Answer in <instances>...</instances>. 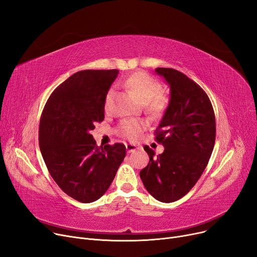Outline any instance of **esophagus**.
<instances>
[{"label": "esophagus", "instance_id": "1", "mask_svg": "<svg viewBox=\"0 0 257 257\" xmlns=\"http://www.w3.org/2000/svg\"><path fill=\"white\" fill-rule=\"evenodd\" d=\"M126 149H127V152L128 153H131L133 151H137L139 149H141L140 146H137V145H132V144H128L126 145Z\"/></svg>", "mask_w": 257, "mask_h": 257}]
</instances>
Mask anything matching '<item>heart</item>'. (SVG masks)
Returning a JSON list of instances; mask_svg holds the SVG:
<instances>
[{
	"label": "heart",
	"mask_w": 257,
	"mask_h": 257,
	"mask_svg": "<svg viewBox=\"0 0 257 257\" xmlns=\"http://www.w3.org/2000/svg\"><path fill=\"white\" fill-rule=\"evenodd\" d=\"M123 84L133 91V93L144 103L146 104L147 110L151 114H158L164 110L167 103V99L163 93L159 92L161 85L158 81L151 77L149 74L145 72H137L129 77H127ZM113 96L112 89L107 91L104 106L107 109L109 108ZM146 125L142 120L139 119H123L120 121L118 132L124 138H127L130 141L138 140L142 131L145 129Z\"/></svg>",
	"instance_id": "b5f03b06"
}]
</instances>
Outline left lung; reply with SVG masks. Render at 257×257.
Returning <instances> with one entry per match:
<instances>
[{
  "instance_id": "8db88e82",
  "label": "left lung",
  "mask_w": 257,
  "mask_h": 257,
  "mask_svg": "<svg viewBox=\"0 0 257 257\" xmlns=\"http://www.w3.org/2000/svg\"><path fill=\"white\" fill-rule=\"evenodd\" d=\"M155 72L171 89L169 106L154 131L165 151L156 156L145 146L150 161L140 176L156 200L171 203L190 192L204 172L215 142V117L208 96L195 81L170 67Z\"/></svg>"
}]
</instances>
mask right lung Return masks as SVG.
Instances as JSON below:
<instances>
[{
	"label": "right lung",
	"instance_id": "obj_1",
	"mask_svg": "<svg viewBox=\"0 0 257 257\" xmlns=\"http://www.w3.org/2000/svg\"><path fill=\"white\" fill-rule=\"evenodd\" d=\"M117 70H86L67 78L48 99L39 121V148L57 185L90 203L110 186L126 156L123 144L98 147L89 133L104 119V100Z\"/></svg>",
	"mask_w": 257,
	"mask_h": 257
}]
</instances>
